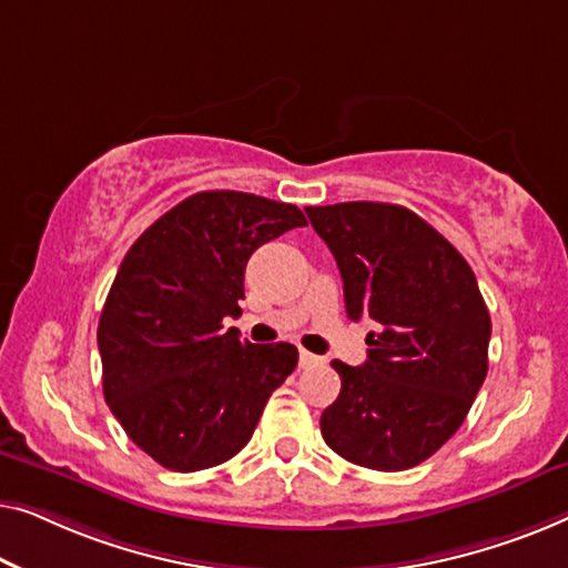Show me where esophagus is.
Returning a JSON list of instances; mask_svg holds the SVG:
<instances>
[{"instance_id": "34e87169", "label": "esophagus", "mask_w": 568, "mask_h": 568, "mask_svg": "<svg viewBox=\"0 0 568 568\" xmlns=\"http://www.w3.org/2000/svg\"><path fill=\"white\" fill-rule=\"evenodd\" d=\"M318 363H322V357L311 355V353H306V349H301V353H298V365L301 367H311V365H318Z\"/></svg>"}]
</instances>
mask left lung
<instances>
[{"instance_id":"obj_1","label":"left lung","mask_w":568,"mask_h":568,"mask_svg":"<svg viewBox=\"0 0 568 568\" xmlns=\"http://www.w3.org/2000/svg\"><path fill=\"white\" fill-rule=\"evenodd\" d=\"M337 260L345 308L371 318L367 361H334L342 390L322 414L334 453L373 470H406L458 433L489 371L491 318L474 270L404 205L306 207Z\"/></svg>"}]
</instances>
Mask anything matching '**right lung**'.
I'll use <instances>...</instances> for the list:
<instances>
[{
    "mask_svg": "<svg viewBox=\"0 0 568 568\" xmlns=\"http://www.w3.org/2000/svg\"><path fill=\"white\" fill-rule=\"evenodd\" d=\"M306 219L236 190L195 193L135 239L98 326L102 390L125 435L159 466L190 474L234 458L267 398L298 365L287 342L252 345L239 316L254 250Z\"/></svg>",
    "mask_w": 568,
    "mask_h": 568,
    "instance_id": "add662e5",
    "label": "right lung"
}]
</instances>
